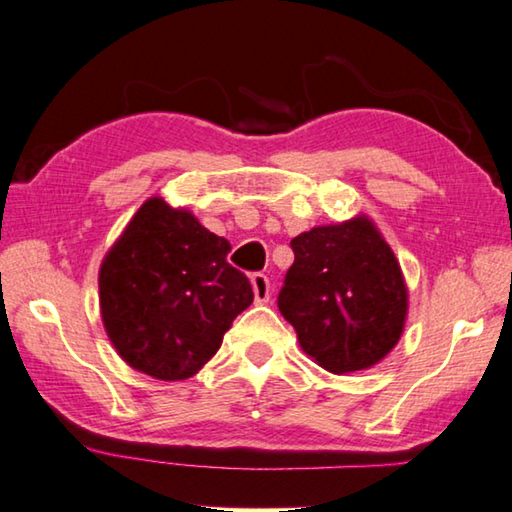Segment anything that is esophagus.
<instances>
[{"label":"esophagus","instance_id":"obj_1","mask_svg":"<svg viewBox=\"0 0 512 512\" xmlns=\"http://www.w3.org/2000/svg\"><path fill=\"white\" fill-rule=\"evenodd\" d=\"M252 287H254V298L256 303H267L269 301V278L265 274H252Z\"/></svg>","mask_w":512,"mask_h":512}]
</instances>
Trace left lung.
Returning a JSON list of instances; mask_svg holds the SVG:
<instances>
[{"instance_id": "1", "label": "left lung", "mask_w": 512, "mask_h": 512, "mask_svg": "<svg viewBox=\"0 0 512 512\" xmlns=\"http://www.w3.org/2000/svg\"><path fill=\"white\" fill-rule=\"evenodd\" d=\"M294 265L278 310L303 352L334 374L379 363L401 339L408 287L390 245L365 216L314 227L289 243Z\"/></svg>"}]
</instances>
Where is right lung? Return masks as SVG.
<instances>
[{
    "instance_id": "obj_1",
    "label": "right lung",
    "mask_w": 512,
    "mask_h": 512,
    "mask_svg": "<svg viewBox=\"0 0 512 512\" xmlns=\"http://www.w3.org/2000/svg\"><path fill=\"white\" fill-rule=\"evenodd\" d=\"M229 249L162 198L136 211L100 267L102 321L131 368L180 381L218 352L254 301L249 278L227 263Z\"/></svg>"
}]
</instances>
